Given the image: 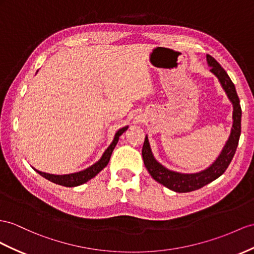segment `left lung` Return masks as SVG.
<instances>
[{"label":"left lung","instance_id":"8db88e82","mask_svg":"<svg viewBox=\"0 0 254 254\" xmlns=\"http://www.w3.org/2000/svg\"><path fill=\"white\" fill-rule=\"evenodd\" d=\"M206 58L208 66L211 67L210 71L218 78L227 99L230 100L233 105V126L231 128V134L222 150L218 155V158L212 162V164L206 167L203 171L192 174H184L168 170V168L155 160L147 135L144 146H142V160H144L145 166L149 174L151 175V177L155 181H158L159 184L178 193H187L198 190L204 186L210 184L211 181L219 178L229 167L234 154L236 152L240 137V131H242V108H240L239 97L237 95L235 86H234L229 75L226 74V71L221 67V65L214 58L209 55H207Z\"/></svg>","mask_w":254,"mask_h":254}]
</instances>
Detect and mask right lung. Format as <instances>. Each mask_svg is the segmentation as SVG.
Instances as JSON below:
<instances>
[{"mask_svg":"<svg viewBox=\"0 0 254 254\" xmlns=\"http://www.w3.org/2000/svg\"><path fill=\"white\" fill-rule=\"evenodd\" d=\"M37 71H36V73H37ZM127 127H128V126L125 127H121L120 129H118V131L116 132L112 144H110L106 150L104 151L101 159L97 161L96 163H94L93 165H91L88 168H86V170L77 172V173L66 174V175H55V174L44 173V172L38 171V170H36V168L33 167L34 171H36V173L40 174L41 176H43L44 178H46L47 180L51 181V183L60 185V186H63V187L71 188V187H77V186L86 184L87 181H89L90 179H92L93 177H95L96 175L103 170V168H105L107 166L108 162L110 160V157H112V153L114 151V149L117 145V142H118V140H119V137L127 131Z\"/></svg>","mask_w":254,"mask_h":254,"instance_id":"obj_1","label":"right lung"}]
</instances>
